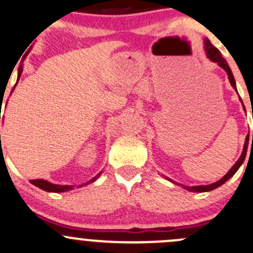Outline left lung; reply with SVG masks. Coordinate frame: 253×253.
I'll return each mask as SVG.
<instances>
[{
    "instance_id": "obj_1",
    "label": "left lung",
    "mask_w": 253,
    "mask_h": 253,
    "mask_svg": "<svg viewBox=\"0 0 253 253\" xmlns=\"http://www.w3.org/2000/svg\"><path fill=\"white\" fill-rule=\"evenodd\" d=\"M206 51H207V55H208V57L211 60V61L217 62V65H219V66H221L222 69H224L225 71H226L227 76H229V80H230V84H231V86L234 87L235 89H236V84H235L234 75H232L231 70H230L229 65H227V62H226V60H225L224 57L221 56V52H220L219 50H217L216 47H215L214 45L211 44L209 39H206ZM252 142H253V134H252ZM247 146H249V136L246 137V141H245V146H244V151H242V154H241V156H240V159L237 160L236 164H235L234 166L231 167V169H230V171L227 172V173L225 174V176L222 177V178L220 179V181L215 182V183H212V184H208V186H194V187L183 186V188H186L187 191L199 192V193H202V192L212 191V189L217 188V187H220V186H221V184H224L225 182L227 181V179L231 178V177L234 176L235 173H236V171L240 169V166H241V165H242V162L245 161V157H246V152H247ZM169 181H171V179H169Z\"/></svg>"
}]
</instances>
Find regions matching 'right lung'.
Wrapping results in <instances>:
<instances>
[{
  "label": "right lung",
  "instance_id": "right-lung-1",
  "mask_svg": "<svg viewBox=\"0 0 253 253\" xmlns=\"http://www.w3.org/2000/svg\"><path fill=\"white\" fill-rule=\"evenodd\" d=\"M21 74H22V67H19L18 70V79L21 77ZM1 119V117H0ZM0 139H1V134H0ZM101 173L97 174L96 177H93V178L91 179V181L87 182L86 184L91 183V182H94L97 178H98V176ZM32 184H34V186H37L38 188L42 189V191H46V192H55V193H60V192H66V191H70V189L74 188V186H57V184H52L50 183V182L47 181H44V179H32ZM81 187V186H80Z\"/></svg>",
  "mask_w": 253,
  "mask_h": 253
}]
</instances>
